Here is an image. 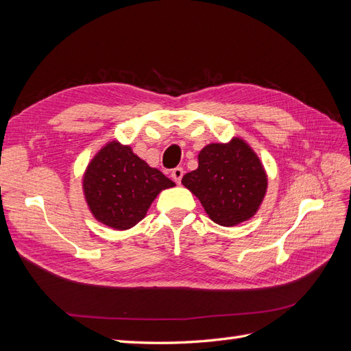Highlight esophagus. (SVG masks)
<instances>
[{
    "label": "esophagus",
    "instance_id": "obj_1",
    "mask_svg": "<svg viewBox=\"0 0 351 351\" xmlns=\"http://www.w3.org/2000/svg\"><path fill=\"white\" fill-rule=\"evenodd\" d=\"M183 174H184V171H183L182 167H177V168H174L173 171H171V177H173V180H174L177 184H180V182H182Z\"/></svg>",
    "mask_w": 351,
    "mask_h": 351
}]
</instances>
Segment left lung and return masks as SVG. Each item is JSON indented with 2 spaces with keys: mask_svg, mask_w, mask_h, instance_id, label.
<instances>
[{
  "mask_svg": "<svg viewBox=\"0 0 351 351\" xmlns=\"http://www.w3.org/2000/svg\"><path fill=\"white\" fill-rule=\"evenodd\" d=\"M197 159V169L187 173L182 183L200 200L212 221L232 227L256 214L268 177L246 142L232 137L228 143H209Z\"/></svg>",
  "mask_w": 351,
  "mask_h": 351,
  "instance_id": "8db88e82",
  "label": "left lung"
}]
</instances>
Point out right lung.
Segmentation results:
<instances>
[{
  "mask_svg": "<svg viewBox=\"0 0 351 351\" xmlns=\"http://www.w3.org/2000/svg\"><path fill=\"white\" fill-rule=\"evenodd\" d=\"M176 183L112 141L93 156L83 176V192L92 215L114 230L142 221L155 197Z\"/></svg>",
  "mask_w": 351,
  "mask_h": 351,
  "instance_id": "1",
  "label": "right lung"
}]
</instances>
